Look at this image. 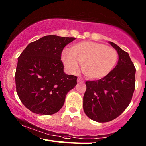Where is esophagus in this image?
Returning a JSON list of instances; mask_svg holds the SVG:
<instances>
[{"label": "esophagus", "instance_id": "1", "mask_svg": "<svg viewBox=\"0 0 146 146\" xmlns=\"http://www.w3.org/2000/svg\"><path fill=\"white\" fill-rule=\"evenodd\" d=\"M78 83L84 82V80H83L82 79V78H78Z\"/></svg>", "mask_w": 146, "mask_h": 146}]
</instances>
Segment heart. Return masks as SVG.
<instances>
[{
    "label": "heart",
    "mask_w": 146,
    "mask_h": 146,
    "mask_svg": "<svg viewBox=\"0 0 146 146\" xmlns=\"http://www.w3.org/2000/svg\"><path fill=\"white\" fill-rule=\"evenodd\" d=\"M61 58L69 71L73 73L77 71L78 62L82 63L84 74L92 80H98L113 71L118 54L115 48L102 43L83 41L72 45L69 52H62Z\"/></svg>",
    "instance_id": "obj_1"
}]
</instances>
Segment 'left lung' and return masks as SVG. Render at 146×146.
I'll use <instances>...</instances> for the list:
<instances>
[{"label": "left lung", "instance_id": "1", "mask_svg": "<svg viewBox=\"0 0 146 146\" xmlns=\"http://www.w3.org/2000/svg\"><path fill=\"white\" fill-rule=\"evenodd\" d=\"M117 64L108 75L96 81L86 82L84 111L93 121L104 123L119 116L128 106L135 88V69L129 54L116 44Z\"/></svg>", "mask_w": 146, "mask_h": 146}]
</instances>
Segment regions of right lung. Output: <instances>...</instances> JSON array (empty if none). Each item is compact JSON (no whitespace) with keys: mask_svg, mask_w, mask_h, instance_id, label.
<instances>
[{"mask_svg":"<svg viewBox=\"0 0 146 146\" xmlns=\"http://www.w3.org/2000/svg\"><path fill=\"white\" fill-rule=\"evenodd\" d=\"M75 38L46 36L27 45L18 57L15 80L22 103L33 113H56L64 104L77 77L64 72L61 53Z\"/></svg>","mask_w":146,"mask_h":146,"instance_id":"1","label":"right lung"}]
</instances>
